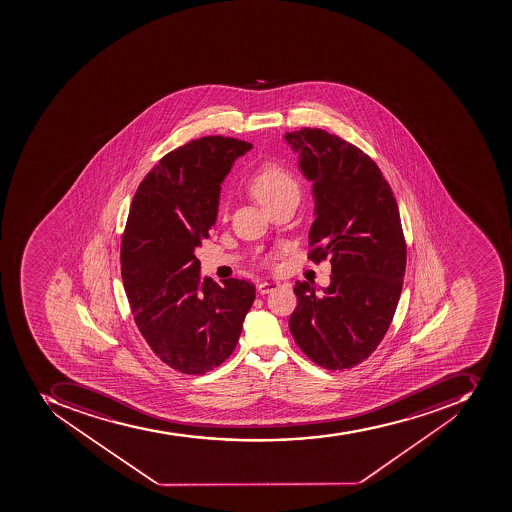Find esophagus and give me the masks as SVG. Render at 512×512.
I'll use <instances>...</instances> for the list:
<instances>
[{
	"instance_id": "1",
	"label": "esophagus",
	"mask_w": 512,
	"mask_h": 512,
	"mask_svg": "<svg viewBox=\"0 0 512 512\" xmlns=\"http://www.w3.org/2000/svg\"><path fill=\"white\" fill-rule=\"evenodd\" d=\"M278 286H280V282H275V280H266V282L259 283L258 291L261 294L272 293V291L277 290Z\"/></svg>"
}]
</instances>
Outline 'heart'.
Returning a JSON list of instances; mask_svg holds the SVG:
<instances>
[{
  "mask_svg": "<svg viewBox=\"0 0 512 512\" xmlns=\"http://www.w3.org/2000/svg\"><path fill=\"white\" fill-rule=\"evenodd\" d=\"M250 192L264 208L286 195H298V182L278 163H266L254 174L250 182Z\"/></svg>",
  "mask_w": 512,
  "mask_h": 512,
  "instance_id": "b5f03b06",
  "label": "heart"
}]
</instances>
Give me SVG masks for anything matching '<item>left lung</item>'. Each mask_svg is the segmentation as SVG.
<instances>
[{"mask_svg":"<svg viewBox=\"0 0 512 512\" xmlns=\"http://www.w3.org/2000/svg\"><path fill=\"white\" fill-rule=\"evenodd\" d=\"M312 182L310 261L330 259V285L296 282L294 341L326 370L355 367L389 330L402 293L407 246L399 206L381 169L359 147L323 129L285 134Z\"/></svg>","mask_w":512,"mask_h":512,"instance_id":"left-lung-1","label":"left lung"}]
</instances>
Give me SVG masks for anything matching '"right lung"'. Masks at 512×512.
Here are the masks:
<instances>
[{
  "label": "right lung",
  "instance_id": "1",
  "mask_svg": "<svg viewBox=\"0 0 512 512\" xmlns=\"http://www.w3.org/2000/svg\"><path fill=\"white\" fill-rule=\"evenodd\" d=\"M250 142L206 136L166 153L134 194L121 277L134 322L161 362L205 375L234 352L256 298L246 280L200 275L195 248L218 218L221 184Z\"/></svg>",
  "mask_w": 512,
  "mask_h": 512
}]
</instances>
